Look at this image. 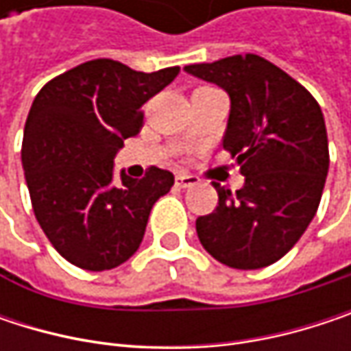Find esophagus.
<instances>
[{"label":"esophagus","instance_id":"34e87169","mask_svg":"<svg viewBox=\"0 0 351 351\" xmlns=\"http://www.w3.org/2000/svg\"><path fill=\"white\" fill-rule=\"evenodd\" d=\"M197 182V176L193 175H184V173H180V175L175 176V184L178 189H186V186H193Z\"/></svg>","mask_w":351,"mask_h":351}]
</instances>
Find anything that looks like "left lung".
Returning a JSON list of instances; mask_svg holds the SVG:
<instances>
[{
    "label": "left lung",
    "mask_w": 351,
    "mask_h": 351,
    "mask_svg": "<svg viewBox=\"0 0 351 351\" xmlns=\"http://www.w3.org/2000/svg\"><path fill=\"white\" fill-rule=\"evenodd\" d=\"M232 99L223 148L244 186L213 182L217 207L197 217L203 247L221 264L256 270L280 260L315 217L329 171L327 130L317 99L258 54L184 66Z\"/></svg>",
    "instance_id": "8db88e82"
}]
</instances>
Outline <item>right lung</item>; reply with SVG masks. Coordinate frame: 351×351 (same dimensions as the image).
<instances>
[{"instance_id":"add662e5","label":"right lung","mask_w":351,"mask_h":351,"mask_svg":"<svg viewBox=\"0 0 351 351\" xmlns=\"http://www.w3.org/2000/svg\"><path fill=\"white\" fill-rule=\"evenodd\" d=\"M178 71L140 73L95 58L54 77L36 95L24 128V175L42 232L71 264L111 270L142 244L150 209L175 176L150 167L144 178L121 173L115 182L113 158L125 138L140 134L142 106Z\"/></svg>"}]
</instances>
